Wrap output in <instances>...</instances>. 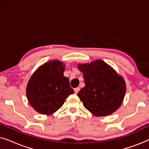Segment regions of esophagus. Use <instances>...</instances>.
<instances>
[{
    "label": "esophagus",
    "mask_w": 149,
    "mask_h": 149,
    "mask_svg": "<svg viewBox=\"0 0 149 149\" xmlns=\"http://www.w3.org/2000/svg\"><path fill=\"white\" fill-rule=\"evenodd\" d=\"M79 90H80V88L79 87H76V88H74V92L75 93H77L79 91Z\"/></svg>",
    "instance_id": "esophagus-1"
}]
</instances>
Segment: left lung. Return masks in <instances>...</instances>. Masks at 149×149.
<instances>
[{
	"instance_id": "8db88e82",
	"label": "left lung",
	"mask_w": 149,
	"mask_h": 149,
	"mask_svg": "<svg viewBox=\"0 0 149 149\" xmlns=\"http://www.w3.org/2000/svg\"><path fill=\"white\" fill-rule=\"evenodd\" d=\"M85 87L78 93L85 108L97 117L109 115L120 107L126 91L125 82L101 60L78 65Z\"/></svg>"
}]
</instances>
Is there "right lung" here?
Masks as SVG:
<instances>
[{"mask_svg":"<svg viewBox=\"0 0 149 149\" xmlns=\"http://www.w3.org/2000/svg\"><path fill=\"white\" fill-rule=\"evenodd\" d=\"M65 65L52 60L40 66L30 77L26 95L33 109L42 115H51L62 107L74 91L68 77L64 76Z\"/></svg>","mask_w":149,"mask_h":149,"instance_id":"right-lung-1","label":"right lung"}]
</instances>
